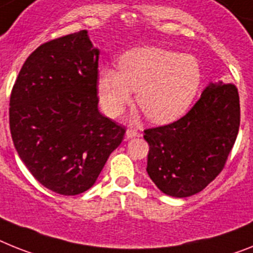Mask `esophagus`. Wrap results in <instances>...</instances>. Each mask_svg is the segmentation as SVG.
<instances>
[{"label": "esophagus", "instance_id": "obj_1", "mask_svg": "<svg viewBox=\"0 0 253 253\" xmlns=\"http://www.w3.org/2000/svg\"><path fill=\"white\" fill-rule=\"evenodd\" d=\"M137 136V131L135 130H131V128H128V130L126 131V137L127 139H132V137Z\"/></svg>", "mask_w": 253, "mask_h": 253}]
</instances>
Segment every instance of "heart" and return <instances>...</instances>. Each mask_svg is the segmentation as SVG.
<instances>
[{"label": "heart", "mask_w": 253, "mask_h": 253, "mask_svg": "<svg viewBox=\"0 0 253 253\" xmlns=\"http://www.w3.org/2000/svg\"><path fill=\"white\" fill-rule=\"evenodd\" d=\"M201 84L202 68L193 55L139 47L121 56L118 71L101 69L97 88L108 116H120L136 91V103L148 120L169 123L190 108Z\"/></svg>", "instance_id": "heart-1"}]
</instances>
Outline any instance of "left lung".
Masks as SVG:
<instances>
[{
    "label": "left lung",
    "instance_id": "left-lung-1",
    "mask_svg": "<svg viewBox=\"0 0 253 253\" xmlns=\"http://www.w3.org/2000/svg\"><path fill=\"white\" fill-rule=\"evenodd\" d=\"M239 123L237 87L211 82L185 116L144 131L149 144L146 171L152 181L175 198L203 190L224 169Z\"/></svg>",
    "mask_w": 253,
    "mask_h": 253
}]
</instances>
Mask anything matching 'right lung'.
Segmentation results:
<instances>
[{
  "mask_svg": "<svg viewBox=\"0 0 253 253\" xmlns=\"http://www.w3.org/2000/svg\"><path fill=\"white\" fill-rule=\"evenodd\" d=\"M99 54L87 31L55 38L29 55L12 87L15 149L37 181L61 195L94 185L126 132L97 108Z\"/></svg>",
  "mask_w": 253,
  "mask_h": 253,
  "instance_id": "add662e5",
  "label": "right lung"
}]
</instances>
